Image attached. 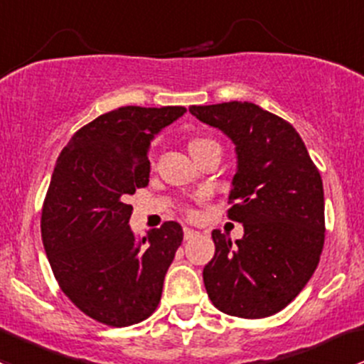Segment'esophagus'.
<instances>
[{
	"label": "esophagus",
	"mask_w": 364,
	"mask_h": 364,
	"mask_svg": "<svg viewBox=\"0 0 364 364\" xmlns=\"http://www.w3.org/2000/svg\"><path fill=\"white\" fill-rule=\"evenodd\" d=\"M198 232L195 230V228H190V227H185V239H193V237H197Z\"/></svg>",
	"instance_id": "esophagus-1"
}]
</instances>
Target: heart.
Instances as JSON below:
<instances>
[{"label": "heart", "mask_w": 364, "mask_h": 364, "mask_svg": "<svg viewBox=\"0 0 364 364\" xmlns=\"http://www.w3.org/2000/svg\"><path fill=\"white\" fill-rule=\"evenodd\" d=\"M209 143H214V141H211V139H192V141H190V144H188L190 153L197 150V148L204 146V144H209Z\"/></svg>", "instance_id": "obj_1"}]
</instances>
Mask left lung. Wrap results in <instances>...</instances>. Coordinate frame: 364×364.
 <instances>
[{"mask_svg": "<svg viewBox=\"0 0 364 364\" xmlns=\"http://www.w3.org/2000/svg\"><path fill=\"white\" fill-rule=\"evenodd\" d=\"M235 144L228 218L242 239L213 230L204 286L214 307L259 319L282 311L312 277L324 244L323 179L291 124L252 102L190 106Z\"/></svg>", "mask_w": 364, "mask_h": 364, "instance_id": "obj_1", "label": "left lung"}]
</instances>
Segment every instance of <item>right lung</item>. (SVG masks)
I'll return each mask as SVG.
<instances>
[{"label": "right lung", "instance_id": "1", "mask_svg": "<svg viewBox=\"0 0 364 364\" xmlns=\"http://www.w3.org/2000/svg\"><path fill=\"white\" fill-rule=\"evenodd\" d=\"M183 106H122L83 125L60 151L41 211V239L64 294L108 326L150 317L183 228L166 221L143 239L131 230L127 197L150 181L153 137Z\"/></svg>", "mask_w": 364, "mask_h": 364}]
</instances>
